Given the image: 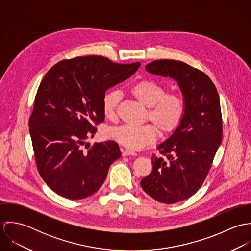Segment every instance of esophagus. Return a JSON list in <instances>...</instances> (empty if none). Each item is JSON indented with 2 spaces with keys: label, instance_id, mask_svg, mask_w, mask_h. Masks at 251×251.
I'll list each match as a JSON object with an SVG mask.
<instances>
[{
  "label": "esophagus",
  "instance_id": "1",
  "mask_svg": "<svg viewBox=\"0 0 251 251\" xmlns=\"http://www.w3.org/2000/svg\"><path fill=\"white\" fill-rule=\"evenodd\" d=\"M122 154L124 156H127V155H137V153L133 151L130 150H122Z\"/></svg>",
  "mask_w": 251,
  "mask_h": 251
}]
</instances>
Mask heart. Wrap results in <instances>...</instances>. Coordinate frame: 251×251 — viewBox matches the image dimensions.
<instances>
[{
  "mask_svg": "<svg viewBox=\"0 0 251 251\" xmlns=\"http://www.w3.org/2000/svg\"><path fill=\"white\" fill-rule=\"evenodd\" d=\"M130 95L144 106L148 107L147 119L153 124L142 126L124 125L109 131V136L116 142L129 150H141L154 143L159 136L170 134L179 127L185 113V101L181 95L166 93V89L150 79H144L133 84L129 89ZM120 94L116 91L107 92L102 98V113L109 120H115Z\"/></svg>",
  "mask_w": 251,
  "mask_h": 251,
  "instance_id": "obj_1",
  "label": "heart"
}]
</instances>
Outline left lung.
<instances>
[{
	"mask_svg": "<svg viewBox=\"0 0 251 251\" xmlns=\"http://www.w3.org/2000/svg\"><path fill=\"white\" fill-rule=\"evenodd\" d=\"M146 71L178 81L185 101L179 127L157 146L162 156L152 154V170L140 181L154 200L174 204L188 199L203 184L222 138L219 97L210 77L174 60H156Z\"/></svg>",
	"mask_w": 251,
	"mask_h": 251,
	"instance_id": "1",
	"label": "left lung"
}]
</instances>
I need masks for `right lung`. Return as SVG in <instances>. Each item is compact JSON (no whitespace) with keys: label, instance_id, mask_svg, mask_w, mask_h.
I'll use <instances>...</instances> for the list:
<instances>
[{"label":"right lung","instance_id":"add662e5","mask_svg":"<svg viewBox=\"0 0 251 251\" xmlns=\"http://www.w3.org/2000/svg\"><path fill=\"white\" fill-rule=\"evenodd\" d=\"M140 63L117 64L102 56L76 57L52 67L42 79L29 119L40 177L57 194L78 200L102 185L121 156L115 141H86L104 121L102 98L130 77ZM86 149H85L84 148Z\"/></svg>","mask_w":251,"mask_h":251}]
</instances>
